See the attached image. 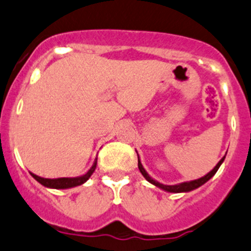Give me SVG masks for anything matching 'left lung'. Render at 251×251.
<instances>
[{
  "label": "left lung",
  "mask_w": 251,
  "mask_h": 251,
  "mask_svg": "<svg viewBox=\"0 0 251 251\" xmlns=\"http://www.w3.org/2000/svg\"><path fill=\"white\" fill-rule=\"evenodd\" d=\"M138 157V154H137ZM226 155L222 158V159L220 160V162L217 163V165H216L215 168H213L212 170H211L210 173H207V174L205 175V176L200 177V179H196V180H191V181H184V182H180V184H176V185H164V184H160L159 181H157V180H154L153 177L150 176V174H148L147 172H146V169L143 168L142 163H141L140 160V157H138V169H140L141 174L145 176V179L147 180V181H150L151 184H153L154 186L159 187V189H162V190L167 191V193H189V191H193L195 190V189H198V187H200L201 185H203L205 182H207L208 180L211 179V177L213 176V175L217 173L218 168L221 167V164L223 163V160H225Z\"/></svg>",
  "instance_id": "1"
}]
</instances>
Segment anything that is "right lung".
<instances>
[{
	"label": "right lung",
	"instance_id": "1",
	"mask_svg": "<svg viewBox=\"0 0 251 251\" xmlns=\"http://www.w3.org/2000/svg\"><path fill=\"white\" fill-rule=\"evenodd\" d=\"M97 168V158L94 160L93 165L91 167V169L86 173V174L81 175V176L76 177H57V179H46V177L38 176V175L30 173L31 176L36 180L38 182H40L41 185H44L45 187H50V189H70V187L78 186V185L84 184L89 177L92 176V174L94 173Z\"/></svg>",
	"mask_w": 251,
	"mask_h": 251
}]
</instances>
